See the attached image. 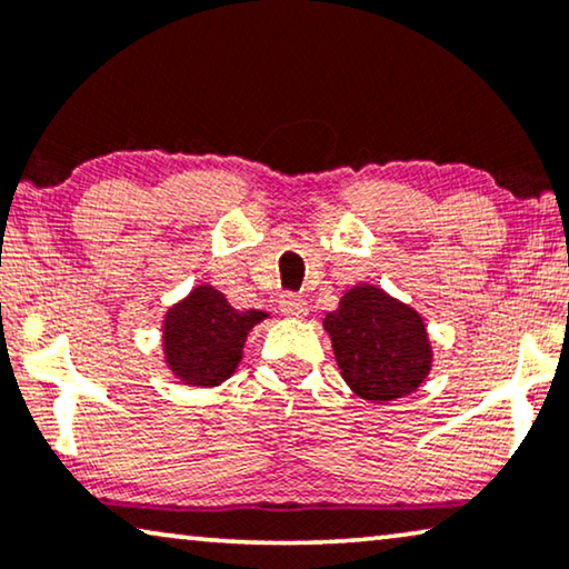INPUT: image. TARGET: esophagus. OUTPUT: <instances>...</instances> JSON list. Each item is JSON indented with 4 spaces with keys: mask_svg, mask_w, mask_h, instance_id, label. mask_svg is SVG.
<instances>
[{
    "mask_svg": "<svg viewBox=\"0 0 569 569\" xmlns=\"http://www.w3.org/2000/svg\"><path fill=\"white\" fill-rule=\"evenodd\" d=\"M278 307H281V311H283L286 317L301 319V317L309 315V303L299 293H283L281 299H278Z\"/></svg>",
    "mask_w": 569,
    "mask_h": 569,
    "instance_id": "1",
    "label": "esophagus"
}]
</instances>
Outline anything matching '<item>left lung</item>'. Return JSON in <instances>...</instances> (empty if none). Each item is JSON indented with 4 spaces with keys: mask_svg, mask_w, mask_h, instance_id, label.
Wrapping results in <instances>:
<instances>
[{
    "mask_svg": "<svg viewBox=\"0 0 569 569\" xmlns=\"http://www.w3.org/2000/svg\"><path fill=\"white\" fill-rule=\"evenodd\" d=\"M342 379L361 399L395 402L418 391L433 366L426 322L383 288L358 283L325 317Z\"/></svg>",
    "mask_w": 569,
    "mask_h": 569,
    "instance_id": "obj_1",
    "label": "left lung"
}]
</instances>
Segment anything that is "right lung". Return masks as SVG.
<instances>
[{"label":"right lung","instance_id":"obj_1","mask_svg":"<svg viewBox=\"0 0 569 569\" xmlns=\"http://www.w3.org/2000/svg\"><path fill=\"white\" fill-rule=\"evenodd\" d=\"M266 317L260 309H234L213 286H196L167 309L164 363L188 387H219L237 371L247 335Z\"/></svg>","mask_w":569,"mask_h":569}]
</instances>
